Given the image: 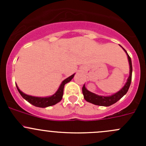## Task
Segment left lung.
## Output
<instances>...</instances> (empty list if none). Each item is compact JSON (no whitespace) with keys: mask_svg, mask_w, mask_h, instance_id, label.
I'll return each mask as SVG.
<instances>
[{"mask_svg":"<svg viewBox=\"0 0 146 146\" xmlns=\"http://www.w3.org/2000/svg\"><path fill=\"white\" fill-rule=\"evenodd\" d=\"M122 47V46H121ZM123 48V47H122ZM125 52L126 53L128 56V59H129V66H130V74H129V77L128 78L127 82L125 84L123 88H121V90L117 92V93L114 94V95H111V96L108 97H104V96H100V95H98L96 94H94L92 92H90L88 90L85 88V85L82 86V94H83L84 99L85 100L88 102H90L92 104H95V105H99V106H104V107H109V106L111 105V104H114L119 101L122 97L124 95H126V92L129 90V88L130 87L131 82V78H132V63L131 57L129 56V54H127L126 50L123 48Z\"/></svg>","mask_w":146,"mask_h":146,"instance_id":"8db88e82","label":"left lung"}]
</instances>
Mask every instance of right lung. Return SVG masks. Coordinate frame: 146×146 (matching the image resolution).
<instances>
[{"label": "right lung", "instance_id": "obj_1", "mask_svg": "<svg viewBox=\"0 0 146 146\" xmlns=\"http://www.w3.org/2000/svg\"><path fill=\"white\" fill-rule=\"evenodd\" d=\"M73 77H74V74L72 75L71 76L68 77V78L65 79L64 81L62 82V83L61 84V85H60L59 88L58 89L57 92H56L54 95H53L52 96L47 97V98H37V97H33L30 96V95H26V94L23 93L22 91H20V90L19 89L17 85H16V87H17V90L20 92L21 96L23 97L25 100H26L28 102H29L30 104H32V105L35 106V107H42V108H44V107L54 105V104L59 102L61 100V99H62L63 98V95H64V88L65 85H66L67 82H70V80L73 79Z\"/></svg>", "mask_w": 146, "mask_h": 146}]
</instances>
